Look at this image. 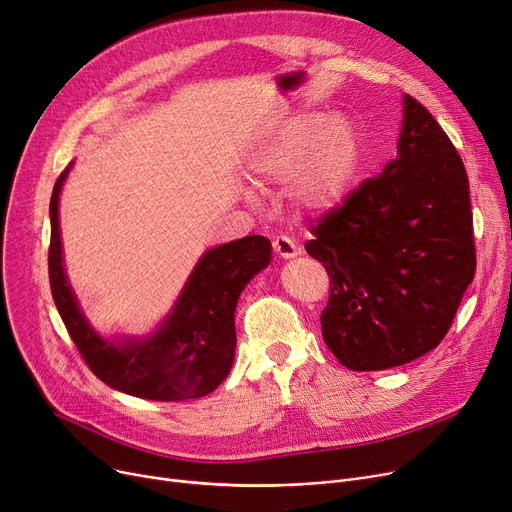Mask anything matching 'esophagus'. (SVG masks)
Here are the masks:
<instances>
[{"mask_svg":"<svg viewBox=\"0 0 512 512\" xmlns=\"http://www.w3.org/2000/svg\"><path fill=\"white\" fill-rule=\"evenodd\" d=\"M273 250L281 256V258H294L300 254V248L296 246V241L291 237H285V235H279L273 239Z\"/></svg>","mask_w":512,"mask_h":512,"instance_id":"esophagus-1","label":"esophagus"}]
</instances>
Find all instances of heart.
Instances as JSON below:
<instances>
[{
	"label": "heart",
	"instance_id": "1",
	"mask_svg": "<svg viewBox=\"0 0 512 512\" xmlns=\"http://www.w3.org/2000/svg\"><path fill=\"white\" fill-rule=\"evenodd\" d=\"M360 166V139L342 114L287 120L258 145L248 162L254 185L289 183L302 210L327 212L348 196Z\"/></svg>",
	"mask_w": 512,
	"mask_h": 512
}]
</instances>
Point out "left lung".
I'll use <instances>...</instances> for the list:
<instances>
[{"label": "left lung", "instance_id": "obj_1", "mask_svg": "<svg viewBox=\"0 0 512 512\" xmlns=\"http://www.w3.org/2000/svg\"><path fill=\"white\" fill-rule=\"evenodd\" d=\"M306 252L323 262V339L352 371L421 358L446 337L475 277L469 177L431 112L404 95L396 160L323 214Z\"/></svg>", "mask_w": 512, "mask_h": 512}]
</instances>
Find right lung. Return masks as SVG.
<instances>
[{
	"instance_id": "1",
	"label": "right lung",
	"mask_w": 512,
	"mask_h": 512,
	"mask_svg": "<svg viewBox=\"0 0 512 512\" xmlns=\"http://www.w3.org/2000/svg\"><path fill=\"white\" fill-rule=\"evenodd\" d=\"M58 177L50 202V285L56 308L91 373L106 385L143 400L202 398L225 381L235 358V306L254 275L271 262V241L248 235L208 250L156 333L143 339H104L81 312L62 264Z\"/></svg>"
}]
</instances>
